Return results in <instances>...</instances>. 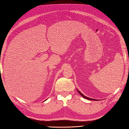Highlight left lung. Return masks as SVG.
Instances as JSON below:
<instances>
[{"mask_svg":"<svg viewBox=\"0 0 129 129\" xmlns=\"http://www.w3.org/2000/svg\"><path fill=\"white\" fill-rule=\"evenodd\" d=\"M78 90V92L79 93V94H80L82 96H83L84 98H85V99H88V100H96L97 101V100L96 99H91V98H88V97H86V96H84L83 94H82V93L81 92H80L78 90Z\"/></svg>","mask_w":129,"mask_h":129,"instance_id":"8db88e82","label":"left lung"}]
</instances>
